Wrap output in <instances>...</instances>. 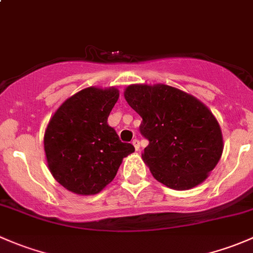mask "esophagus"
Listing matches in <instances>:
<instances>
[{"label": "esophagus", "mask_w": 253, "mask_h": 253, "mask_svg": "<svg viewBox=\"0 0 253 253\" xmlns=\"http://www.w3.org/2000/svg\"><path fill=\"white\" fill-rule=\"evenodd\" d=\"M132 144L134 145V149H136V150H139V148H141V145H139V141L137 138L132 141Z\"/></svg>", "instance_id": "esophagus-1"}]
</instances>
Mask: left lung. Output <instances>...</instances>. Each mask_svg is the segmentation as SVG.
<instances>
[{
  "label": "left lung",
  "instance_id": "8db88e82",
  "mask_svg": "<svg viewBox=\"0 0 253 253\" xmlns=\"http://www.w3.org/2000/svg\"><path fill=\"white\" fill-rule=\"evenodd\" d=\"M125 99L142 117L149 141L143 160L159 182L188 190L206 180L223 153L218 121L205 104L165 84L127 86Z\"/></svg>",
  "mask_w": 253,
  "mask_h": 253
}]
</instances>
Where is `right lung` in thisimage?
<instances>
[{
  "label": "right lung",
  "mask_w": 253,
  "mask_h": 253,
  "mask_svg": "<svg viewBox=\"0 0 253 253\" xmlns=\"http://www.w3.org/2000/svg\"><path fill=\"white\" fill-rule=\"evenodd\" d=\"M119 99L115 88L90 86L65 101L51 117L44 148L58 183L77 195H95L110 183L122 159L134 152L108 125Z\"/></svg>",
  "instance_id": "right-lung-1"
}]
</instances>
